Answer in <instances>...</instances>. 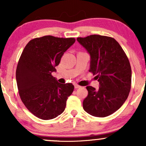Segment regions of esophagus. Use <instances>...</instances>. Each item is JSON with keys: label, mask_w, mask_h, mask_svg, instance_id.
Segmentation results:
<instances>
[{"label": "esophagus", "mask_w": 146, "mask_h": 146, "mask_svg": "<svg viewBox=\"0 0 146 146\" xmlns=\"http://www.w3.org/2000/svg\"><path fill=\"white\" fill-rule=\"evenodd\" d=\"M74 86H75V88H80V87H81L80 86V85H78V84H75Z\"/></svg>", "instance_id": "esophagus-1"}]
</instances>
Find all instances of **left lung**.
<instances>
[{
  "label": "left lung",
  "instance_id": "1",
  "mask_svg": "<svg viewBox=\"0 0 146 146\" xmlns=\"http://www.w3.org/2000/svg\"><path fill=\"white\" fill-rule=\"evenodd\" d=\"M77 40L90 54L89 71L100 82L98 90L86 86L84 110L92 116H108L123 104L130 93L132 71L128 57L111 37L90 35Z\"/></svg>",
  "mask_w": 146,
  "mask_h": 146
}]
</instances>
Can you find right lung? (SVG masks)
<instances>
[{
  "label": "right lung",
  "instance_id": "add662e5",
  "mask_svg": "<svg viewBox=\"0 0 146 146\" xmlns=\"http://www.w3.org/2000/svg\"><path fill=\"white\" fill-rule=\"evenodd\" d=\"M75 42L74 38L45 36L30 40L22 53L16 73L18 93L26 108L41 119L61 115L74 90L71 83L58 82L51 73Z\"/></svg>",
  "mask_w": 146,
  "mask_h": 146
}]
</instances>
